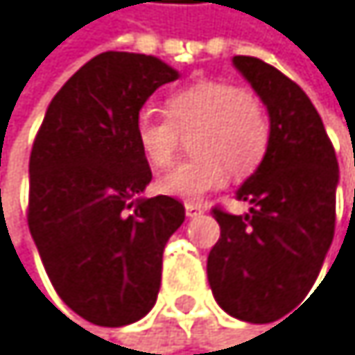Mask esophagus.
Masks as SVG:
<instances>
[{
	"label": "esophagus",
	"instance_id": "1",
	"mask_svg": "<svg viewBox=\"0 0 355 355\" xmlns=\"http://www.w3.org/2000/svg\"><path fill=\"white\" fill-rule=\"evenodd\" d=\"M204 210H206V206H204V204H200V202H185V214H187L189 218H193V216L202 214Z\"/></svg>",
	"mask_w": 355,
	"mask_h": 355
}]
</instances>
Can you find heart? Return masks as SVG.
Here are the masks:
<instances>
[{"label": "heart", "instance_id": "heart-1", "mask_svg": "<svg viewBox=\"0 0 355 355\" xmlns=\"http://www.w3.org/2000/svg\"><path fill=\"white\" fill-rule=\"evenodd\" d=\"M193 159L179 164L157 181L164 196L198 200L227 183L250 176L267 157L271 121L263 101L230 82L204 80L166 98V115L141 111L135 137L153 168H168L181 141L189 139Z\"/></svg>", "mask_w": 355, "mask_h": 355}]
</instances>
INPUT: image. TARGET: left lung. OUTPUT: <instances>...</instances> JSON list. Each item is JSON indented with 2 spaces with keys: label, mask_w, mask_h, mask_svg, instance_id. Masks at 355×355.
I'll return each mask as SVG.
<instances>
[{
  "label": "left lung",
  "mask_w": 355,
  "mask_h": 355,
  "mask_svg": "<svg viewBox=\"0 0 355 355\" xmlns=\"http://www.w3.org/2000/svg\"><path fill=\"white\" fill-rule=\"evenodd\" d=\"M269 111L271 143L238 189L246 214L212 208L220 238L208 254L216 303L238 320L263 324L307 293L335 236L339 164L309 96L282 71L234 56Z\"/></svg>",
  "instance_id": "1"
}]
</instances>
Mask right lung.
<instances>
[{
  "mask_svg": "<svg viewBox=\"0 0 355 355\" xmlns=\"http://www.w3.org/2000/svg\"><path fill=\"white\" fill-rule=\"evenodd\" d=\"M179 78L155 56L103 52L56 92L29 157V230L58 297L84 320L125 326L155 303L162 254L185 220L170 196L139 193L151 168L135 123Z\"/></svg>",
  "mask_w": 355,
  "mask_h": 355,
  "instance_id": "right-lung-1",
  "label": "right lung"
}]
</instances>
